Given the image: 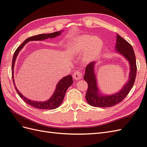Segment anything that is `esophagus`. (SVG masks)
<instances>
[{
  "mask_svg": "<svg viewBox=\"0 0 147 147\" xmlns=\"http://www.w3.org/2000/svg\"><path fill=\"white\" fill-rule=\"evenodd\" d=\"M82 76V74L81 72H79V71H76V73H74V74L73 75V77L74 79L75 80H81Z\"/></svg>",
  "mask_w": 147,
  "mask_h": 147,
  "instance_id": "esophagus-1",
  "label": "esophagus"
}]
</instances>
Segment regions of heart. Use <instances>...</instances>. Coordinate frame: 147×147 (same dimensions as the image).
Listing matches in <instances>:
<instances>
[{"mask_svg": "<svg viewBox=\"0 0 147 147\" xmlns=\"http://www.w3.org/2000/svg\"><path fill=\"white\" fill-rule=\"evenodd\" d=\"M103 48L102 40L97 37L80 36L67 45V50L72 54L84 55L86 62L93 61L98 57Z\"/></svg>", "mask_w": 147, "mask_h": 147, "instance_id": "b5f03b06", "label": "heart"}]
</instances>
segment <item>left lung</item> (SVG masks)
<instances>
[{"instance_id": "obj_1", "label": "left lung", "mask_w": 147, "mask_h": 147, "mask_svg": "<svg viewBox=\"0 0 147 147\" xmlns=\"http://www.w3.org/2000/svg\"><path fill=\"white\" fill-rule=\"evenodd\" d=\"M115 51L122 55L129 62L130 72L129 79L123 88L115 94L104 95L100 93L97 86V81L95 73L96 62L92 61L86 66L84 80L87 82L88 88L86 94L88 103L93 107H110L114 106L125 98L132 88L137 75L136 58L134 49L131 45L122 37L117 35Z\"/></svg>"}]
</instances>
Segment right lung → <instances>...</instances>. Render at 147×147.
Here are the masks:
<instances>
[{"label": "right lung", "mask_w": 147, "mask_h": 147, "mask_svg": "<svg viewBox=\"0 0 147 147\" xmlns=\"http://www.w3.org/2000/svg\"><path fill=\"white\" fill-rule=\"evenodd\" d=\"M63 30H60L59 32H56L51 33H44V34H40L35 36H33L28 38L26 39L24 43H22L20 46L18 47L16 51H15L14 55L12 59V80L13 82V84L16 88V91L18 93V94L20 96L21 98L23 99L25 102L30 106L33 107L36 109H55L56 108H58L60 105L61 104L63 100L64 99V97L65 96V93L67 91V89L69 88L70 86L72 85L73 83V78L71 75H67L65 77H63L61 80H60L58 82L56 86V89L55 91L53 94V95L50 97V98L48 99L46 101H35L30 100L27 97H25L23 94H22L20 92L18 91L17 88L16 86L14 81V76H13V73H14V66L15 63L17 56L19 53V52L22 48L25 45L28 43L29 41H41L45 40L48 38H53L58 36L59 35H61V32Z\"/></svg>", "instance_id": "add662e5"}]
</instances>
